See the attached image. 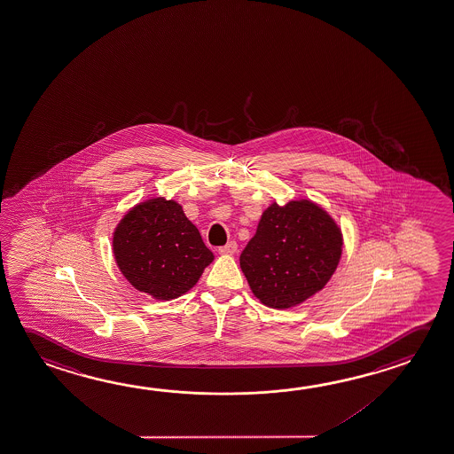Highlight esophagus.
I'll list each match as a JSON object with an SVG mask.
<instances>
[{
	"instance_id": "34e87169",
	"label": "esophagus",
	"mask_w": 454,
	"mask_h": 454,
	"mask_svg": "<svg viewBox=\"0 0 454 454\" xmlns=\"http://www.w3.org/2000/svg\"><path fill=\"white\" fill-rule=\"evenodd\" d=\"M238 252V244L234 242V240H231V242H228L226 246L220 247L218 248V253L220 254H232V253Z\"/></svg>"
}]
</instances>
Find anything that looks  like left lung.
Instances as JSON below:
<instances>
[{
	"label": "left lung",
	"mask_w": 454,
	"mask_h": 454,
	"mask_svg": "<svg viewBox=\"0 0 454 454\" xmlns=\"http://www.w3.org/2000/svg\"><path fill=\"white\" fill-rule=\"evenodd\" d=\"M342 247V231L318 204L272 202L240 254V269L262 304L290 309L325 288Z\"/></svg>",
	"instance_id": "left-lung-1"
}]
</instances>
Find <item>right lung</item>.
<instances>
[{
    "label": "right lung",
    "mask_w": 454,
    "mask_h": 454,
    "mask_svg": "<svg viewBox=\"0 0 454 454\" xmlns=\"http://www.w3.org/2000/svg\"><path fill=\"white\" fill-rule=\"evenodd\" d=\"M112 247L128 282L160 301L192 290L214 261L182 206L164 198L134 206L114 231Z\"/></svg>",
    "instance_id": "1"
}]
</instances>
